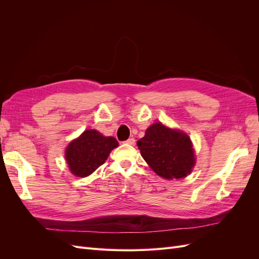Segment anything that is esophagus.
<instances>
[{
    "mask_svg": "<svg viewBox=\"0 0 259 259\" xmlns=\"http://www.w3.org/2000/svg\"><path fill=\"white\" fill-rule=\"evenodd\" d=\"M125 143H126L127 145H132V146H134V145H135V139H134V138H128V139H127L126 142H125Z\"/></svg>",
    "mask_w": 259,
    "mask_h": 259,
    "instance_id": "esophagus-1",
    "label": "esophagus"
}]
</instances>
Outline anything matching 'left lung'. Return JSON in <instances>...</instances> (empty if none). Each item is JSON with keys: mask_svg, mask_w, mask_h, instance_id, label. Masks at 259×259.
I'll use <instances>...</instances> for the list:
<instances>
[{"mask_svg": "<svg viewBox=\"0 0 259 259\" xmlns=\"http://www.w3.org/2000/svg\"><path fill=\"white\" fill-rule=\"evenodd\" d=\"M137 146L148 165L162 178H184L191 173L195 164L190 137L162 123L148 127Z\"/></svg>", "mask_w": 259, "mask_h": 259, "instance_id": "obj_1", "label": "left lung"}]
</instances>
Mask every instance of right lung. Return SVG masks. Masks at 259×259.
Segmentation results:
<instances>
[{"mask_svg":"<svg viewBox=\"0 0 259 259\" xmlns=\"http://www.w3.org/2000/svg\"><path fill=\"white\" fill-rule=\"evenodd\" d=\"M119 146L114 137H106L96 130H86L66 149V160L71 173L86 177L106 162L108 155Z\"/></svg>","mask_w":259,"mask_h":259,"instance_id":"right-lung-1","label":"right lung"}]
</instances>
